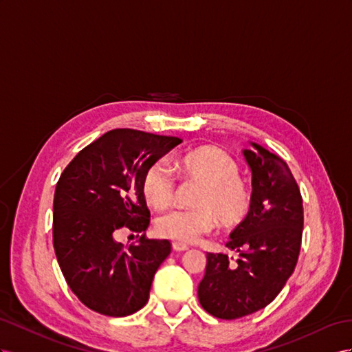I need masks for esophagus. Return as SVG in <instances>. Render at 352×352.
<instances>
[{
    "label": "esophagus",
    "mask_w": 352,
    "mask_h": 352,
    "mask_svg": "<svg viewBox=\"0 0 352 352\" xmlns=\"http://www.w3.org/2000/svg\"><path fill=\"white\" fill-rule=\"evenodd\" d=\"M173 248H174V251H178V253H183V251H187V250H188V245L182 244V242H174Z\"/></svg>",
    "instance_id": "esophagus-1"
}]
</instances>
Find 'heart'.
<instances>
[{
    "label": "heart",
    "instance_id": "obj_1",
    "mask_svg": "<svg viewBox=\"0 0 352 352\" xmlns=\"http://www.w3.org/2000/svg\"><path fill=\"white\" fill-rule=\"evenodd\" d=\"M179 174L199 179L202 187L193 210H173L156 221L159 235L182 244H192L214 229L217 215L226 226L244 221L253 208V195L239 178V166L232 156L219 147L204 146L186 151L175 159ZM142 195L156 210L169 205L174 193V178L165 162L151 164L142 177ZM218 214H215L214 212Z\"/></svg>",
    "mask_w": 352,
    "mask_h": 352
}]
</instances>
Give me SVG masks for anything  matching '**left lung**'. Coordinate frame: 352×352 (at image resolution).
Listing matches in <instances>:
<instances>
[{"mask_svg":"<svg viewBox=\"0 0 352 352\" xmlns=\"http://www.w3.org/2000/svg\"><path fill=\"white\" fill-rule=\"evenodd\" d=\"M242 150L251 169L253 208L226 242L236 251L206 254L205 276L197 287L202 308L221 320L263 309L283 290L300 253L303 205L299 186L285 162L258 146Z\"/></svg>","mask_w":352,"mask_h":352,"instance_id":"1","label":"left lung"}]
</instances>
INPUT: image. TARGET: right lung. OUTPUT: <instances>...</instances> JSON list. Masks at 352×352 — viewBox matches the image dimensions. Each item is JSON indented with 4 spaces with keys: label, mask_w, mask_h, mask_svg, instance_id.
Returning a JSON list of instances; mask_svg holds the SVG:
<instances>
[{
    "label": "right lung",
    "mask_w": 352,
    "mask_h": 352,
    "mask_svg": "<svg viewBox=\"0 0 352 352\" xmlns=\"http://www.w3.org/2000/svg\"><path fill=\"white\" fill-rule=\"evenodd\" d=\"M178 144L175 137L113 129L62 173L53 199V247L67 284L89 309L126 317L147 303L170 242L142 235L124 248L114 236L122 228L147 230L144 173Z\"/></svg>",
    "instance_id": "add662e5"
}]
</instances>
